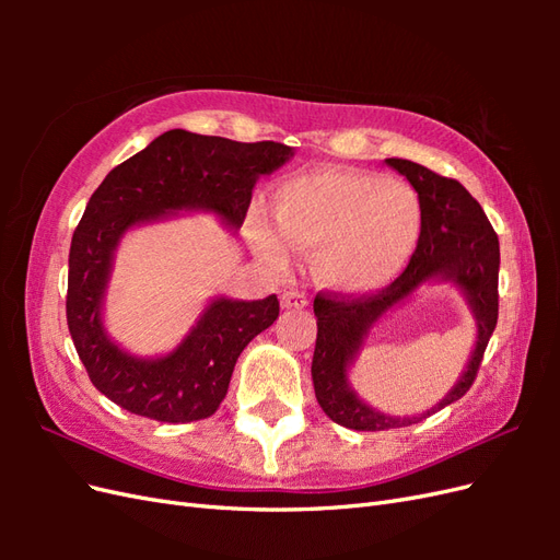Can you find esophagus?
Wrapping results in <instances>:
<instances>
[{"instance_id":"1","label":"esophagus","mask_w":560,"mask_h":560,"mask_svg":"<svg viewBox=\"0 0 560 560\" xmlns=\"http://www.w3.org/2000/svg\"><path fill=\"white\" fill-rule=\"evenodd\" d=\"M280 301H282V308H306L308 306V296L303 294V292H299V290L284 292L280 296Z\"/></svg>"}]
</instances>
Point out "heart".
<instances>
[{"label":"heart","mask_w":560,"mask_h":560,"mask_svg":"<svg viewBox=\"0 0 560 560\" xmlns=\"http://www.w3.org/2000/svg\"><path fill=\"white\" fill-rule=\"evenodd\" d=\"M273 212L292 245L315 252L317 276L343 292H371L393 280L420 235V202L411 186L366 173L329 167L284 179L273 194ZM283 240L254 219L252 243L276 268L292 257Z\"/></svg>","instance_id":"obj_1"}]
</instances>
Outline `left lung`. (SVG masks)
<instances>
[{
	"mask_svg": "<svg viewBox=\"0 0 560 560\" xmlns=\"http://www.w3.org/2000/svg\"><path fill=\"white\" fill-rule=\"evenodd\" d=\"M385 163L411 182L420 200V238L409 266L383 290L362 294L325 290L317 292L313 303L317 341L311 374L317 404L338 425L358 432L409 428L430 416L389 418L376 413L354 397L346 383V366L358 352L366 329L389 306L409 296L420 282L444 278L460 284L479 325L477 348L467 371L436 411L467 395L498 325L500 243L477 198H471L457 179L439 175L420 163L404 159H385Z\"/></svg>",
	"mask_w": 560,
	"mask_h": 560,
	"instance_id": "obj_1",
	"label": "left lung"
}]
</instances>
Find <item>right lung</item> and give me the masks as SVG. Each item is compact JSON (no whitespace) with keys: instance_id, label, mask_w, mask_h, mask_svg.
<instances>
[{"instance_id":"1","label":"right lung","mask_w":560,"mask_h":560,"mask_svg":"<svg viewBox=\"0 0 560 560\" xmlns=\"http://www.w3.org/2000/svg\"><path fill=\"white\" fill-rule=\"evenodd\" d=\"M290 154L292 147L280 142H233L177 128L116 165L97 186L72 235L65 308L91 383L116 406L171 425L210 418L229 393L241 352L280 315L276 294L219 299L167 358H130L100 322L118 238L135 224L184 208L212 210L238 229L259 175L278 171Z\"/></svg>"}]
</instances>
